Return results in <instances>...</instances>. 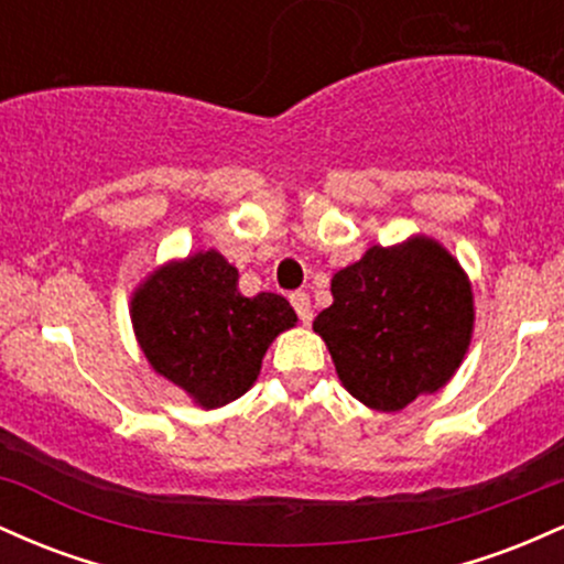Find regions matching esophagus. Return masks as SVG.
Listing matches in <instances>:
<instances>
[{
  "instance_id": "esophagus-1",
  "label": "esophagus",
  "mask_w": 564,
  "mask_h": 564,
  "mask_svg": "<svg viewBox=\"0 0 564 564\" xmlns=\"http://www.w3.org/2000/svg\"><path fill=\"white\" fill-rule=\"evenodd\" d=\"M290 303H293L295 314H299V319L303 322V325H308L312 322V301H308L306 293H293L290 295Z\"/></svg>"
}]
</instances>
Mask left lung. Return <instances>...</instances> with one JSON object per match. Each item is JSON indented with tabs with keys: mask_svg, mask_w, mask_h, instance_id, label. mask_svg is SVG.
<instances>
[{
	"mask_svg": "<svg viewBox=\"0 0 564 564\" xmlns=\"http://www.w3.org/2000/svg\"><path fill=\"white\" fill-rule=\"evenodd\" d=\"M333 303L314 333L351 397L381 413L408 408L453 378L474 330L460 263L429 237L370 248L330 282Z\"/></svg>",
	"mask_w": 564,
	"mask_h": 564,
	"instance_id": "1",
	"label": "left lung"
}]
</instances>
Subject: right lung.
Listing matches in <instances>:
<instances>
[{"mask_svg":"<svg viewBox=\"0 0 564 564\" xmlns=\"http://www.w3.org/2000/svg\"><path fill=\"white\" fill-rule=\"evenodd\" d=\"M237 282V269L207 250L164 263L130 301L149 365L205 410L239 400L256 383L271 340L299 322L282 295L245 299Z\"/></svg>","mask_w":564,"mask_h":564,"instance_id":"add662e5","label":"right lung"}]
</instances>
